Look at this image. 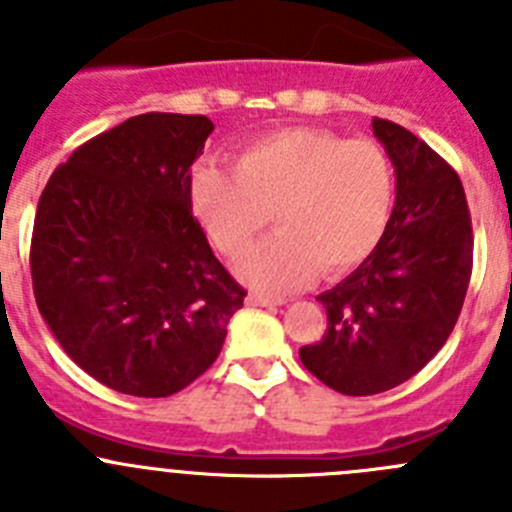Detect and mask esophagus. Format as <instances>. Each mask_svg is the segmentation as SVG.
I'll use <instances>...</instances> for the list:
<instances>
[{"label": "esophagus", "instance_id": "1", "mask_svg": "<svg viewBox=\"0 0 512 512\" xmlns=\"http://www.w3.org/2000/svg\"><path fill=\"white\" fill-rule=\"evenodd\" d=\"M283 298H270V295L262 293H250L247 295V305H260V308H275V305H283Z\"/></svg>", "mask_w": 512, "mask_h": 512}]
</instances>
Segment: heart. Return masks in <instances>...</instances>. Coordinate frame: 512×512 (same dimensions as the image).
<instances>
[{
    "label": "heart",
    "instance_id": "obj_1",
    "mask_svg": "<svg viewBox=\"0 0 512 512\" xmlns=\"http://www.w3.org/2000/svg\"><path fill=\"white\" fill-rule=\"evenodd\" d=\"M191 207L224 255H240L272 212L280 232L250 247L237 275L290 293L318 267L336 278L376 250L394 209V169L371 138L293 126L247 143L237 166H197Z\"/></svg>",
    "mask_w": 512,
    "mask_h": 512
}]
</instances>
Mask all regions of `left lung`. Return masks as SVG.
<instances>
[{"mask_svg": "<svg viewBox=\"0 0 512 512\" xmlns=\"http://www.w3.org/2000/svg\"><path fill=\"white\" fill-rule=\"evenodd\" d=\"M396 174L389 227L346 280L318 295L328 328L305 369L346 396L412 379L450 338L472 275V222L457 171L412 131L374 118Z\"/></svg>", "mask_w": 512, "mask_h": 512, "instance_id": "1", "label": "left lung"}]
</instances>
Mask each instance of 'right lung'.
<instances>
[{
	"label": "right lung",
	"instance_id": "obj_1",
	"mask_svg": "<svg viewBox=\"0 0 512 512\" xmlns=\"http://www.w3.org/2000/svg\"><path fill=\"white\" fill-rule=\"evenodd\" d=\"M207 116L143 113L52 171L32 229L37 308L75 364L159 399L217 361L245 300L191 214Z\"/></svg>",
	"mask_w": 512,
	"mask_h": 512
}]
</instances>
